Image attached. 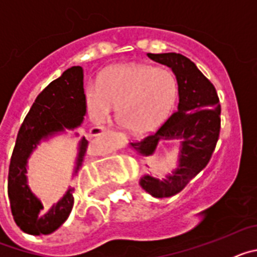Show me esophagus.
Returning a JSON list of instances; mask_svg holds the SVG:
<instances>
[{"label":"esophagus","instance_id":"obj_1","mask_svg":"<svg viewBox=\"0 0 257 257\" xmlns=\"http://www.w3.org/2000/svg\"><path fill=\"white\" fill-rule=\"evenodd\" d=\"M109 128H105V127H92L91 130L88 131V136H99L103 135V134L108 133Z\"/></svg>","mask_w":257,"mask_h":257}]
</instances>
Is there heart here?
<instances>
[{
	"mask_svg": "<svg viewBox=\"0 0 257 257\" xmlns=\"http://www.w3.org/2000/svg\"><path fill=\"white\" fill-rule=\"evenodd\" d=\"M178 97V82L171 72L151 65L131 64L109 69L97 83L86 87V103L95 121L115 106V117L134 134L152 130L165 119Z\"/></svg>",
	"mask_w": 257,
	"mask_h": 257,
	"instance_id": "obj_1",
	"label": "heart"
}]
</instances>
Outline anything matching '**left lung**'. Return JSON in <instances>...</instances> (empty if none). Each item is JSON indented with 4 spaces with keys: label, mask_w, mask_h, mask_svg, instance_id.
I'll list each match as a JSON object with an SVG mask.
<instances>
[{
    "label": "left lung",
    "mask_w": 257,
    "mask_h": 257,
    "mask_svg": "<svg viewBox=\"0 0 257 257\" xmlns=\"http://www.w3.org/2000/svg\"><path fill=\"white\" fill-rule=\"evenodd\" d=\"M147 55L169 67L176 77L178 110L157 133L139 143H128V147L138 156L152 157L160 143H178L176 165L171 172L163 178L144 172L139 179L143 190L156 198H165L180 192L210 161L220 133V103L213 85L192 60L176 52Z\"/></svg>",
    "instance_id": "obj_1"
}]
</instances>
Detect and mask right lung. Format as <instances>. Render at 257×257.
Returning a JSON list of instances; mask_svg holds the SVG:
<instances>
[{"label": "right lung", "mask_w": 257, "mask_h": 257, "mask_svg": "<svg viewBox=\"0 0 257 257\" xmlns=\"http://www.w3.org/2000/svg\"><path fill=\"white\" fill-rule=\"evenodd\" d=\"M86 108L83 69L70 67L38 95L20 127L9 167L8 194L14 220L27 234H51L69 216L73 188H68L56 203L45 208L29 187L28 161L41 144L78 128L85 119ZM77 136L78 133L74 134V138ZM87 143L82 136L77 144L72 175L82 163Z\"/></svg>", "instance_id": "right-lung-1"}]
</instances>
